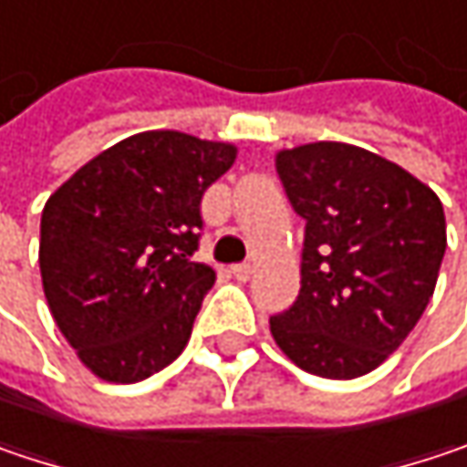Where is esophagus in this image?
I'll return each mask as SVG.
<instances>
[{"mask_svg":"<svg viewBox=\"0 0 467 467\" xmlns=\"http://www.w3.org/2000/svg\"><path fill=\"white\" fill-rule=\"evenodd\" d=\"M231 274H234L239 282H247L252 276V265L250 263H236V265H231Z\"/></svg>","mask_w":467,"mask_h":467,"instance_id":"34e87169","label":"esophagus"}]
</instances>
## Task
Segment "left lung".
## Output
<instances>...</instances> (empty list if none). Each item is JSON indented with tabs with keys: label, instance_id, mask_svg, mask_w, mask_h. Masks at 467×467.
<instances>
[{
	"label": "left lung",
	"instance_id": "1",
	"mask_svg": "<svg viewBox=\"0 0 467 467\" xmlns=\"http://www.w3.org/2000/svg\"><path fill=\"white\" fill-rule=\"evenodd\" d=\"M276 172L306 242L300 295L271 317V335L311 375L361 378L407 340L433 297L444 207L415 175L348 143L279 150Z\"/></svg>",
	"mask_w": 467,
	"mask_h": 467
}]
</instances>
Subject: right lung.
Here are the masks:
<instances>
[{
  "mask_svg": "<svg viewBox=\"0 0 467 467\" xmlns=\"http://www.w3.org/2000/svg\"><path fill=\"white\" fill-rule=\"evenodd\" d=\"M236 146L150 130L89 159L42 210L39 268L50 314L82 364L138 383L172 364L215 284L193 263L202 196Z\"/></svg>",
  "mask_w": 467,
  "mask_h": 467,
  "instance_id": "add662e5",
  "label": "right lung"
}]
</instances>
